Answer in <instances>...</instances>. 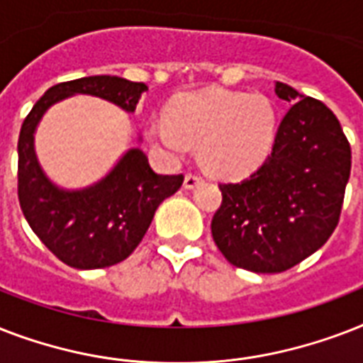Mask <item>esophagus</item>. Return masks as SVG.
I'll return each instance as SVG.
<instances>
[{
    "label": "esophagus",
    "instance_id": "34e87169",
    "mask_svg": "<svg viewBox=\"0 0 363 363\" xmlns=\"http://www.w3.org/2000/svg\"><path fill=\"white\" fill-rule=\"evenodd\" d=\"M199 182H201V177L196 175V173H186V175H184V188H188V190L194 186H198Z\"/></svg>",
    "mask_w": 363,
    "mask_h": 363
}]
</instances>
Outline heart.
<instances>
[{
    "label": "heart",
    "instance_id": "obj_1",
    "mask_svg": "<svg viewBox=\"0 0 363 363\" xmlns=\"http://www.w3.org/2000/svg\"><path fill=\"white\" fill-rule=\"evenodd\" d=\"M147 135L169 158H179L186 143L198 145L199 162L209 173L241 177L267 158L275 143L277 113L259 94L205 90L173 101L167 122H152Z\"/></svg>",
    "mask_w": 363,
    "mask_h": 363
}]
</instances>
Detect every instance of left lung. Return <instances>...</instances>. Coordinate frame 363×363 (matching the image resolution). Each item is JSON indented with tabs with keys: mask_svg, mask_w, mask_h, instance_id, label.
<instances>
[{
	"mask_svg": "<svg viewBox=\"0 0 363 363\" xmlns=\"http://www.w3.org/2000/svg\"><path fill=\"white\" fill-rule=\"evenodd\" d=\"M288 104L273 150L252 175L220 184L211 232L224 258L254 273H281L316 252L341 215L350 145L326 105L284 82Z\"/></svg>",
	"mask_w": 363,
	"mask_h": 363,
	"instance_id": "left-lung-1",
	"label": "left lung"
}]
</instances>
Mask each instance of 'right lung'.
I'll return each mask as SVG.
<instances>
[{"label": "right lung", "instance_id": "obj_1", "mask_svg": "<svg viewBox=\"0 0 363 363\" xmlns=\"http://www.w3.org/2000/svg\"><path fill=\"white\" fill-rule=\"evenodd\" d=\"M145 82L111 75L82 77L48 88L26 116L18 137V201L37 238L75 269H99L125 259L145 238L158 205L181 188L182 175H158L141 148H130L92 186L64 190L41 169L33 133L48 107L88 94L133 113Z\"/></svg>", "mask_w": 363, "mask_h": 363}]
</instances>
